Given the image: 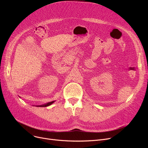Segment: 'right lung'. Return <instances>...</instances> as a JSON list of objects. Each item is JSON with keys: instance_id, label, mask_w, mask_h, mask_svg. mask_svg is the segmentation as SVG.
<instances>
[{"instance_id": "1", "label": "right lung", "mask_w": 148, "mask_h": 148, "mask_svg": "<svg viewBox=\"0 0 148 148\" xmlns=\"http://www.w3.org/2000/svg\"><path fill=\"white\" fill-rule=\"evenodd\" d=\"M54 102V101H53L47 103L42 104V105H39V106H36V107H47V106H49L51 105Z\"/></svg>"}]
</instances>
